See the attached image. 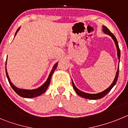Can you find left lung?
Segmentation results:
<instances>
[{
	"mask_svg": "<svg viewBox=\"0 0 128 128\" xmlns=\"http://www.w3.org/2000/svg\"><path fill=\"white\" fill-rule=\"evenodd\" d=\"M102 30H103L104 33L107 34H109L110 36H112V38H113V40H114V42H115V45H116V47H117V55H118V59H119L120 57V48H119V47H118V42H117V39H116V38H115V36H114V35L110 32V30L108 28H106V26H103V29H102ZM118 72H119V67L118 68V70H117V75H116V76H115V80H114V82H113L112 84H111L110 86L108 88L106 89V90H104V91L102 92H100V93L97 94H90L84 93V92H82L80 91V90H78L76 87V86L74 85V82H73V81H72V86H73V88H74V89L75 90V91H76V92L77 93V94L79 95V96H81V97H82V98H86V99H101V98H102L103 97H104L106 94H108V92H110V91L112 90V88L114 86V85L116 84V82H117V80H118Z\"/></svg>",
	"mask_w": 128,
	"mask_h": 128,
	"instance_id": "1",
	"label": "left lung"
}]
</instances>
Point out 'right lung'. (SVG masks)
Listing matches in <instances>:
<instances>
[{
  "instance_id": "add662e5",
  "label": "right lung",
  "mask_w": 128,
  "mask_h": 128,
  "mask_svg": "<svg viewBox=\"0 0 128 128\" xmlns=\"http://www.w3.org/2000/svg\"><path fill=\"white\" fill-rule=\"evenodd\" d=\"M19 29H20V28H19L18 29H17V30H16V33H15V36H16V33H17L18 31L19 30ZM58 63H56V64L54 65V66H53V68H52V69L50 74H49V76H48V79H47V81H46V82H45V83H44V84H43L42 86H40V88H37V89H34V90H23V89L18 88H16L15 86L13 85V84H12V82L10 81V78H9L8 74V72H7L6 68V73L7 78H8V81H9V82H10V85H11V86L12 87V88L14 90V91L18 95H19L20 96H21V97H22V98H35V97H37V96H40V95L42 94H44V92L46 91V90H47V88H48V86H49V84H50V79H51V77H52V76L53 73H54V70H56V67H57Z\"/></svg>"
}]
</instances>
